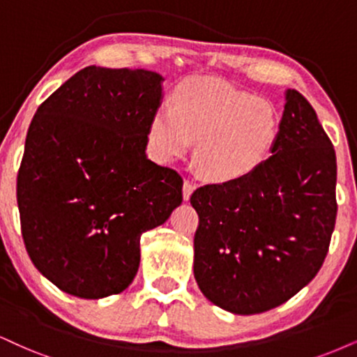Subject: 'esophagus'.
<instances>
[{
	"label": "esophagus",
	"instance_id": "34e87169",
	"mask_svg": "<svg viewBox=\"0 0 357 357\" xmlns=\"http://www.w3.org/2000/svg\"><path fill=\"white\" fill-rule=\"evenodd\" d=\"M182 190H183V200H188L192 197L193 190H195V183L190 182V180H185V182H183Z\"/></svg>",
	"mask_w": 357,
	"mask_h": 357
}]
</instances>
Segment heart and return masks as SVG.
Segmentation results:
<instances>
[{"mask_svg": "<svg viewBox=\"0 0 357 357\" xmlns=\"http://www.w3.org/2000/svg\"><path fill=\"white\" fill-rule=\"evenodd\" d=\"M280 137V116L270 100L225 81L193 77L175 94V105L153 114L149 140L164 162L185 157L197 142V169L213 182H236L270 157Z\"/></svg>", "mask_w": 357, "mask_h": 357, "instance_id": "heart-1", "label": "heart"}]
</instances>
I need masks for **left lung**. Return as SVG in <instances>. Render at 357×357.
<instances>
[{
    "mask_svg": "<svg viewBox=\"0 0 357 357\" xmlns=\"http://www.w3.org/2000/svg\"><path fill=\"white\" fill-rule=\"evenodd\" d=\"M280 137L248 177L197 188L193 275L233 314L283 305L314 278L336 223V153L311 104L286 89Z\"/></svg>",
    "mask_w": 357,
    "mask_h": 357,
    "instance_id": "left-lung-1",
    "label": "left lung"
}]
</instances>
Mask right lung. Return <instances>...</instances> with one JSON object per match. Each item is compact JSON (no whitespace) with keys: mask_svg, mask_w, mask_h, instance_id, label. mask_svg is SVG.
<instances>
[{"mask_svg":"<svg viewBox=\"0 0 357 357\" xmlns=\"http://www.w3.org/2000/svg\"><path fill=\"white\" fill-rule=\"evenodd\" d=\"M164 77L89 66L39 105L17 174L31 261L84 300L117 294L137 275L140 236L182 204L183 180L145 153Z\"/></svg>","mask_w":357,"mask_h":357,"instance_id":"add662e5","label":"right lung"}]
</instances>
